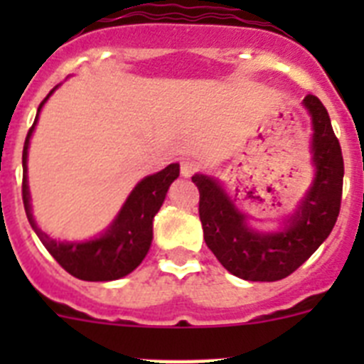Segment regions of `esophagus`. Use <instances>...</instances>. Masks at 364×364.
<instances>
[{
    "label": "esophagus",
    "instance_id": "obj_1",
    "mask_svg": "<svg viewBox=\"0 0 364 364\" xmlns=\"http://www.w3.org/2000/svg\"><path fill=\"white\" fill-rule=\"evenodd\" d=\"M197 169H198V166L195 162H191V160H184V162H180V175L184 176V178H189V176L197 171Z\"/></svg>",
    "mask_w": 364,
    "mask_h": 364
}]
</instances>
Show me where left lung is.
<instances>
[{
    "label": "left lung",
    "mask_w": 364,
    "mask_h": 364,
    "mask_svg": "<svg viewBox=\"0 0 364 364\" xmlns=\"http://www.w3.org/2000/svg\"><path fill=\"white\" fill-rule=\"evenodd\" d=\"M302 105L311 118V164L315 176L297 210L277 231H259L237 208L220 180L197 173L191 180L200 193L204 240L235 277L273 282L294 273L332 233L341 210L345 164L339 140L321 100L308 95Z\"/></svg>",
    "instance_id": "left-lung-1"
}]
</instances>
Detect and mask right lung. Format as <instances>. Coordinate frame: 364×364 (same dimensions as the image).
I'll return each instance as SVG.
<instances>
[{
  "instance_id": "right-lung-1",
  "label": "right lung",
  "mask_w": 364,
  "mask_h": 364,
  "mask_svg": "<svg viewBox=\"0 0 364 364\" xmlns=\"http://www.w3.org/2000/svg\"><path fill=\"white\" fill-rule=\"evenodd\" d=\"M56 85L53 91L47 95L38 107L36 120L28 129L23 146V205L32 230L36 231L47 252L58 260L65 272L74 275L76 279L92 282L117 281V279L129 275L133 269L140 266L146 259L147 252L153 240V218L162 208L166 200L167 189L178 178L180 166L178 164H169L166 169L146 176L138 182L125 198L124 205L120 208L114 220L107 226L104 233L89 240H56L50 239L34 220L31 205V191H28V176H27V159L28 146L34 133V127L38 124L41 107L45 102L56 91Z\"/></svg>"
}]
</instances>
